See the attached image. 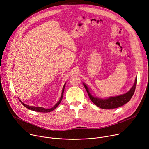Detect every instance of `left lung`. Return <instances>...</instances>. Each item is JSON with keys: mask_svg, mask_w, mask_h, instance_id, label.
Segmentation results:
<instances>
[{"mask_svg": "<svg viewBox=\"0 0 149 149\" xmlns=\"http://www.w3.org/2000/svg\"><path fill=\"white\" fill-rule=\"evenodd\" d=\"M136 85H137V77L136 78L133 87L130 89V90L129 92H127V93L119 96L110 97L109 98H106V99H101V98L93 97L90 93L88 88L86 86V85H85L84 84V86L85 88H86V90H87L90 100L94 104H95L97 106V107L102 109H116V108L121 107V106L124 105L125 104L128 102L130 101V100L132 98V96L134 93Z\"/></svg>", "mask_w": 149, "mask_h": 149, "instance_id": "left-lung-1", "label": "left lung"}]
</instances>
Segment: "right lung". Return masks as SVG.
<instances>
[{"instance_id":"right-lung-1","label":"right lung","mask_w":149,"mask_h":149,"mask_svg":"<svg viewBox=\"0 0 149 149\" xmlns=\"http://www.w3.org/2000/svg\"><path fill=\"white\" fill-rule=\"evenodd\" d=\"M65 84L63 86V89H62V94H61V98L60 100H59V101L54 105V107L51 108V109H44V108H42V107H33V106H29V105H26L25 104H24V102H22V101H21L20 100H19L20 101V102L23 105H24L25 107L29 110H31L32 111H37V112H41V113H49V112H51L52 111H53L54 110H55L58 106L59 105V104H60V102H61L62 100V97H63V91H64V88H65Z\"/></svg>"}]
</instances>
